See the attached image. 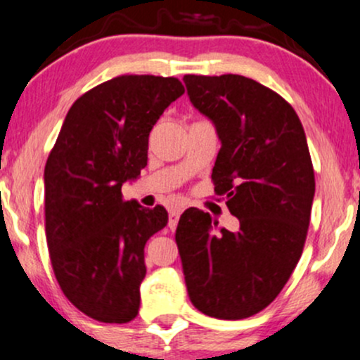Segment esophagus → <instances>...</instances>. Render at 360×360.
Returning <instances> with one entry per match:
<instances>
[{
  "label": "esophagus",
  "instance_id": "1",
  "mask_svg": "<svg viewBox=\"0 0 360 360\" xmlns=\"http://www.w3.org/2000/svg\"><path fill=\"white\" fill-rule=\"evenodd\" d=\"M179 219H180V211H179V210H173V211H169L168 226L172 228V230H175L176 225H179Z\"/></svg>",
  "mask_w": 360,
  "mask_h": 360
}]
</instances>
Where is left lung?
I'll return each instance as SVG.
<instances>
[{
	"mask_svg": "<svg viewBox=\"0 0 360 360\" xmlns=\"http://www.w3.org/2000/svg\"><path fill=\"white\" fill-rule=\"evenodd\" d=\"M187 94L221 141L212 184L240 221L219 228L188 207L175 240L192 304L218 319L268 307L302 256L314 199V168L295 110L242 75H185Z\"/></svg>",
	"mask_w": 360,
	"mask_h": 360,
	"instance_id": "1",
	"label": "left lung"
}]
</instances>
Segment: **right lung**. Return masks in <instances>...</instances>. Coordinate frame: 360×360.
I'll return each instance as SVG.
<instances>
[{
    "label": "right lung",
    "instance_id": "obj_1",
    "mask_svg": "<svg viewBox=\"0 0 360 360\" xmlns=\"http://www.w3.org/2000/svg\"><path fill=\"white\" fill-rule=\"evenodd\" d=\"M185 92L175 77L120 75L72 104L44 168L46 238L65 297L89 318L139 312L144 247L168 223L163 206L122 199L148 165L149 132Z\"/></svg>",
    "mask_w": 360,
    "mask_h": 360
}]
</instances>
